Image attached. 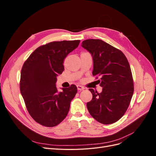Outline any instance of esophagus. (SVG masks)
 <instances>
[{
    "label": "esophagus",
    "mask_w": 156,
    "mask_h": 156,
    "mask_svg": "<svg viewBox=\"0 0 156 156\" xmlns=\"http://www.w3.org/2000/svg\"><path fill=\"white\" fill-rule=\"evenodd\" d=\"M77 89L79 90H83L84 89V87L83 86H81V85H79V84H78V85H77Z\"/></svg>",
    "instance_id": "1"
}]
</instances>
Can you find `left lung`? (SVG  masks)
Instances as JSON below:
<instances>
[{
    "instance_id": "8db88e82",
    "label": "left lung",
    "mask_w": 156,
    "mask_h": 156,
    "mask_svg": "<svg viewBox=\"0 0 156 156\" xmlns=\"http://www.w3.org/2000/svg\"><path fill=\"white\" fill-rule=\"evenodd\" d=\"M82 47L93 58L92 75L103 88L98 93L89 90L92 99L87 106L90 115L103 124H111L123 116L128 108L134 91L133 79L130 66L122 52L99 39H88Z\"/></svg>"
}]
</instances>
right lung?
<instances>
[{
    "label": "right lung",
    "instance_id": "right-lung-1",
    "mask_svg": "<svg viewBox=\"0 0 156 156\" xmlns=\"http://www.w3.org/2000/svg\"><path fill=\"white\" fill-rule=\"evenodd\" d=\"M79 43L64 40L41 45L23 64L20 91L28 112L37 123L54 127L66 117L77 88L72 84L58 92L55 83L56 76L64 69V59Z\"/></svg>",
    "mask_w": 156,
    "mask_h": 156
}]
</instances>
